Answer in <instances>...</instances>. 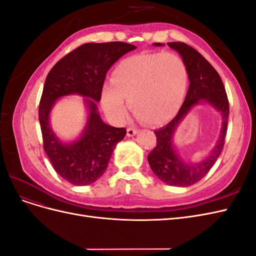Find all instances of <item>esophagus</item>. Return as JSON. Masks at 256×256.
Listing matches in <instances>:
<instances>
[{
    "mask_svg": "<svg viewBox=\"0 0 256 256\" xmlns=\"http://www.w3.org/2000/svg\"><path fill=\"white\" fill-rule=\"evenodd\" d=\"M138 134V129L136 128H128L127 129V136H134Z\"/></svg>",
    "mask_w": 256,
    "mask_h": 256,
    "instance_id": "34e87169",
    "label": "esophagus"
}]
</instances>
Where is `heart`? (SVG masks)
Here are the masks:
<instances>
[{
	"label": "heart",
	"instance_id": "obj_1",
	"mask_svg": "<svg viewBox=\"0 0 256 256\" xmlns=\"http://www.w3.org/2000/svg\"><path fill=\"white\" fill-rule=\"evenodd\" d=\"M187 82V67L176 54H136L115 67L111 85L102 88L104 109L113 120H122L126 115L125 99L141 120L159 125L178 110Z\"/></svg>",
	"mask_w": 256,
	"mask_h": 256
}]
</instances>
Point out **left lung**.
I'll list each match as a JSON object with an SVG mask.
<instances>
[{
  "label": "left lung",
  "mask_w": 256,
  "mask_h": 256,
  "mask_svg": "<svg viewBox=\"0 0 256 256\" xmlns=\"http://www.w3.org/2000/svg\"><path fill=\"white\" fill-rule=\"evenodd\" d=\"M154 46L160 47L164 44L154 42ZM168 46L182 56L187 67L190 85L177 115L168 125L154 130L157 145L150 152L147 159L152 172L160 180L175 187H188L202 180L220 156L226 142L230 104L219 74L202 54L184 42H168ZM200 102L210 104L220 112L222 127L220 140L211 154L202 162L193 164L179 157L174 147L172 136L185 115Z\"/></svg>",
  "instance_id": "left-lung-1"
}]
</instances>
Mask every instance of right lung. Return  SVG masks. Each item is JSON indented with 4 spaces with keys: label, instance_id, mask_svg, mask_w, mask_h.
<instances>
[{
    "label": "right lung",
    "instance_id": "1",
    "mask_svg": "<svg viewBox=\"0 0 256 256\" xmlns=\"http://www.w3.org/2000/svg\"><path fill=\"white\" fill-rule=\"evenodd\" d=\"M134 49L136 46L122 42L84 44L60 58L46 78L38 109L44 150L56 172L68 182L86 186L96 182L106 172L116 145L126 136L125 128L102 122L96 104L102 99L108 70ZM74 94L87 97L88 122L78 140L64 144L50 126V112L58 98Z\"/></svg>",
    "mask_w": 256,
    "mask_h": 256
}]
</instances>
